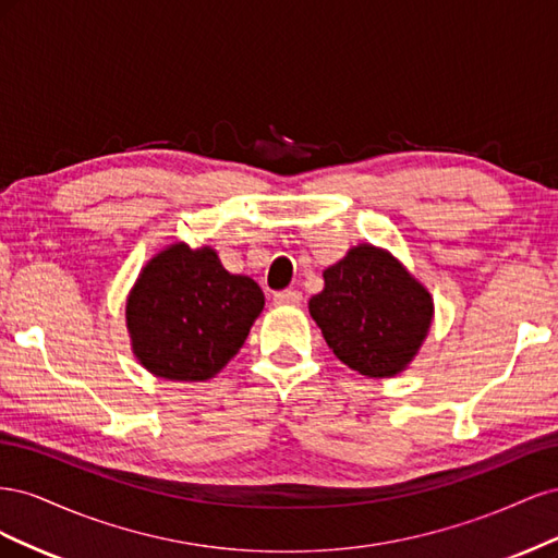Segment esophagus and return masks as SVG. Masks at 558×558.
<instances>
[{"instance_id": "esophagus-1", "label": "esophagus", "mask_w": 558, "mask_h": 558, "mask_svg": "<svg viewBox=\"0 0 558 558\" xmlns=\"http://www.w3.org/2000/svg\"><path fill=\"white\" fill-rule=\"evenodd\" d=\"M300 302H302V293H300V291H293V289H289V291H279V293L275 295V305L298 307Z\"/></svg>"}]
</instances>
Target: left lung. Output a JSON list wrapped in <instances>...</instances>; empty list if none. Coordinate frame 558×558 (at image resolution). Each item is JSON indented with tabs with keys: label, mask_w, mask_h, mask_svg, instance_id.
I'll return each mask as SVG.
<instances>
[{
	"label": "left lung",
	"mask_w": 558,
	"mask_h": 558,
	"mask_svg": "<svg viewBox=\"0 0 558 558\" xmlns=\"http://www.w3.org/2000/svg\"><path fill=\"white\" fill-rule=\"evenodd\" d=\"M310 314L328 347L365 377H396L424 344L433 298L391 253L373 244L349 248L324 272Z\"/></svg>",
	"instance_id": "1"
}]
</instances>
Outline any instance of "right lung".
<instances>
[{"label":"right lung","mask_w":558,"mask_h":558,"mask_svg":"<svg viewBox=\"0 0 558 558\" xmlns=\"http://www.w3.org/2000/svg\"><path fill=\"white\" fill-rule=\"evenodd\" d=\"M263 305L260 286L230 275L214 248L170 244L128 295L132 351L150 375L207 381L242 349Z\"/></svg>","instance_id":"1"}]
</instances>
